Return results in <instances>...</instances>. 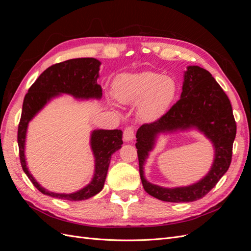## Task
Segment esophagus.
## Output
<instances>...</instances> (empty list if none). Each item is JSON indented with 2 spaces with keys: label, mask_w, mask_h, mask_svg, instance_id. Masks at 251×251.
<instances>
[{
  "label": "esophagus",
  "mask_w": 251,
  "mask_h": 251,
  "mask_svg": "<svg viewBox=\"0 0 251 251\" xmlns=\"http://www.w3.org/2000/svg\"><path fill=\"white\" fill-rule=\"evenodd\" d=\"M133 139H134V127L126 126L124 131V140L127 142V141H132Z\"/></svg>",
  "instance_id": "1"
}]
</instances>
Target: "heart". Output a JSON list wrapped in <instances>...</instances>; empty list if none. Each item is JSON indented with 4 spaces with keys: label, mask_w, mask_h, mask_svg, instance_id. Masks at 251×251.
Here are the masks:
<instances>
[{
    "label": "heart",
    "mask_w": 251,
    "mask_h": 251,
    "mask_svg": "<svg viewBox=\"0 0 251 251\" xmlns=\"http://www.w3.org/2000/svg\"><path fill=\"white\" fill-rule=\"evenodd\" d=\"M177 83L169 76L155 72L125 74L114 85L113 93L124 104H136L143 121L158 120L168 111L177 95Z\"/></svg>",
    "instance_id": "heart-1"
}]
</instances>
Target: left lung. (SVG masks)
I'll return each instance as SVG.
<instances>
[{"instance_id": "left-lung-1", "label": "left lung", "mask_w": 251, "mask_h": 251, "mask_svg": "<svg viewBox=\"0 0 251 251\" xmlns=\"http://www.w3.org/2000/svg\"><path fill=\"white\" fill-rule=\"evenodd\" d=\"M196 129L214 148V161L209 173L191 186L163 188L149 182L144 164L160 134ZM237 126L228 97L212 75L199 66H188L183 74L180 100L155 123L142 125L136 133V149L144 191L165 202H193L214 188L228 170Z\"/></svg>"}]
</instances>
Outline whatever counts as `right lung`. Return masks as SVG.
<instances>
[{
    "label": "right lung",
    "instance_id": "right-lung-1",
    "mask_svg": "<svg viewBox=\"0 0 251 251\" xmlns=\"http://www.w3.org/2000/svg\"><path fill=\"white\" fill-rule=\"evenodd\" d=\"M101 63L93 57L73 58L55 64L45 70L28 90L24 98L18 130V143L23 171L39 191L52 198L68 201H81L92 198L104 184L112 155L121 148L123 131L96 128L91 132L90 147L94 157V174L89 183L70 194L50 192L43 187L30 173L25 155L28 125L54 98L67 94L78 100H97L102 97V90L97 83Z\"/></svg>",
    "mask_w": 251,
    "mask_h": 251
}]
</instances>
